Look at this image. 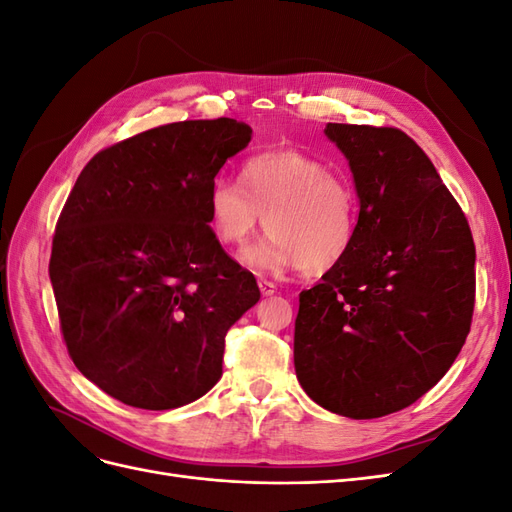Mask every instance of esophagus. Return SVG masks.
<instances>
[{"mask_svg":"<svg viewBox=\"0 0 512 512\" xmlns=\"http://www.w3.org/2000/svg\"><path fill=\"white\" fill-rule=\"evenodd\" d=\"M258 288H260L262 294H265V297H269V294L277 292V286L273 282H269V280H258Z\"/></svg>","mask_w":512,"mask_h":512,"instance_id":"34e87169","label":"esophagus"}]
</instances>
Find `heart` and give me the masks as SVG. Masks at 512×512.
Segmentation results:
<instances>
[{
	"mask_svg": "<svg viewBox=\"0 0 512 512\" xmlns=\"http://www.w3.org/2000/svg\"><path fill=\"white\" fill-rule=\"evenodd\" d=\"M262 215L269 237L245 252L258 271L299 267L322 275L342 265L359 228V200L352 183L297 149H271L247 158L239 183L213 179L207 222L220 243L241 247Z\"/></svg>",
	"mask_w": 512,
	"mask_h": 512,
	"instance_id": "b5f03b06",
	"label": "heart"
}]
</instances>
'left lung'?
Returning <instances> with one entry per match:
<instances>
[{"label":"left lung","instance_id":"obj_1","mask_svg":"<svg viewBox=\"0 0 512 512\" xmlns=\"http://www.w3.org/2000/svg\"><path fill=\"white\" fill-rule=\"evenodd\" d=\"M324 134L348 158L359 228L342 265L299 294L294 369L318 406L378 418L423 397L466 344L474 239L406 132L329 123Z\"/></svg>","mask_w":512,"mask_h":512}]
</instances>
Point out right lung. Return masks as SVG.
Segmentation results:
<instances>
[{
  "mask_svg": "<svg viewBox=\"0 0 512 512\" xmlns=\"http://www.w3.org/2000/svg\"><path fill=\"white\" fill-rule=\"evenodd\" d=\"M252 128L177 121L102 149L55 226L49 275L81 374L123 404L170 410L222 376L224 337L258 303L254 275L207 222V192Z\"/></svg>",
  "mask_w": 512,
  "mask_h": 512,
  "instance_id": "1",
  "label": "right lung"
}]
</instances>
